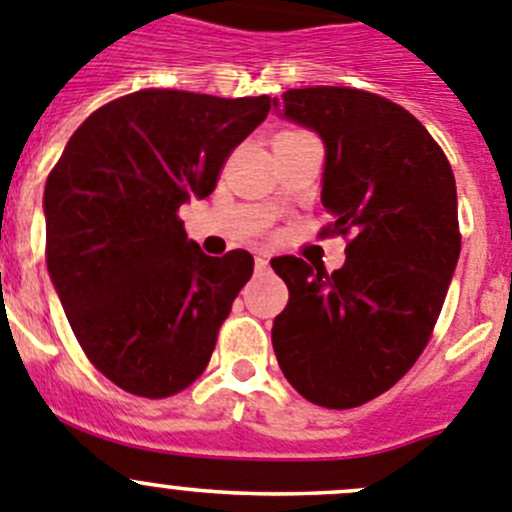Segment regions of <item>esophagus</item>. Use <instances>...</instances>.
<instances>
[{"label": "esophagus", "mask_w": 512, "mask_h": 512, "mask_svg": "<svg viewBox=\"0 0 512 512\" xmlns=\"http://www.w3.org/2000/svg\"><path fill=\"white\" fill-rule=\"evenodd\" d=\"M267 265H270V255H267V252H260V255L255 257V267L257 270H265Z\"/></svg>", "instance_id": "34e87169"}]
</instances>
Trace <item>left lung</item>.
I'll use <instances>...</instances> for the list:
<instances>
[{"label":"left lung","mask_w":512,"mask_h":512,"mask_svg":"<svg viewBox=\"0 0 512 512\" xmlns=\"http://www.w3.org/2000/svg\"><path fill=\"white\" fill-rule=\"evenodd\" d=\"M283 116L326 143L321 202L333 222L318 234L348 242L341 270L293 255L270 262L290 290L272 348L300 396L361 407L432 338L462 247L455 174L407 108L369 90H288Z\"/></svg>","instance_id":"obj_1"}]
</instances>
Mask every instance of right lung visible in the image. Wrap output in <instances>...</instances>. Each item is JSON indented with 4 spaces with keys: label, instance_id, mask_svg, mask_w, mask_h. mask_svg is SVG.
<instances>
[{
    "label": "right lung",
    "instance_id": "right-lung-1",
    "mask_svg": "<svg viewBox=\"0 0 512 512\" xmlns=\"http://www.w3.org/2000/svg\"><path fill=\"white\" fill-rule=\"evenodd\" d=\"M272 103L128 93L85 118L47 176L52 285L90 364L128 394L166 399L207 369L255 260L247 250L204 255L179 207L212 194Z\"/></svg>",
    "mask_w": 512,
    "mask_h": 512
}]
</instances>
